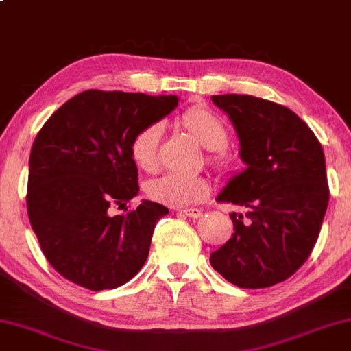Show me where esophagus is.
Returning a JSON list of instances; mask_svg holds the SVG:
<instances>
[{
    "label": "esophagus",
    "instance_id": "1",
    "mask_svg": "<svg viewBox=\"0 0 351 351\" xmlns=\"http://www.w3.org/2000/svg\"><path fill=\"white\" fill-rule=\"evenodd\" d=\"M177 212L190 218H199L202 215V212L199 209H179Z\"/></svg>",
    "mask_w": 351,
    "mask_h": 351
}]
</instances>
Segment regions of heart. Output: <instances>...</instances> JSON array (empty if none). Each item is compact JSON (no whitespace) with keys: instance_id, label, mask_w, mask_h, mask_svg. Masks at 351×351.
<instances>
[{"instance_id":"1","label":"heart","mask_w":351,"mask_h":351,"mask_svg":"<svg viewBox=\"0 0 351 351\" xmlns=\"http://www.w3.org/2000/svg\"><path fill=\"white\" fill-rule=\"evenodd\" d=\"M180 123L204 149L215 150L213 161L218 166L231 165L230 156L223 152L228 144V128L220 117L206 106H193L180 115ZM161 126L158 123L142 128L131 142V158L142 171H155L158 163V142ZM150 199L161 204L185 207L204 199L209 195V182L201 176L165 174L150 180L145 186Z\"/></svg>"}]
</instances>
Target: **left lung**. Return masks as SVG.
Masks as SVG:
<instances>
[{"instance_id":"8db88e82","label":"left lung","mask_w":351,"mask_h":351,"mask_svg":"<svg viewBox=\"0 0 351 351\" xmlns=\"http://www.w3.org/2000/svg\"><path fill=\"white\" fill-rule=\"evenodd\" d=\"M212 103L234 126L247 167L217 196L245 213H230L234 232L210 264L239 288L272 287L306 263L322 230L329 201L322 144L285 106L250 95Z\"/></svg>"}]
</instances>
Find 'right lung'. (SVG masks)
Here are the masks:
<instances>
[{"instance_id": "1", "label": "right lung", "mask_w": 351, "mask_h": 351, "mask_svg": "<svg viewBox=\"0 0 351 351\" xmlns=\"http://www.w3.org/2000/svg\"><path fill=\"white\" fill-rule=\"evenodd\" d=\"M177 104L176 95L87 90L40 128L29 154L28 217L44 256L64 278L101 291L144 266L156 221L169 210L145 199L123 215L109 207L139 193L133 138Z\"/></svg>"}]
</instances>
